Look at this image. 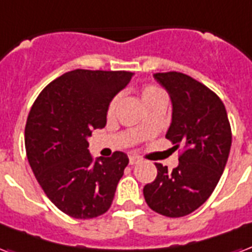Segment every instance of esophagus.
Masks as SVG:
<instances>
[{
  "mask_svg": "<svg viewBox=\"0 0 252 252\" xmlns=\"http://www.w3.org/2000/svg\"><path fill=\"white\" fill-rule=\"evenodd\" d=\"M140 157H136V156H130L129 157V164L130 165H134V164H139L140 162Z\"/></svg>",
  "mask_w": 252,
  "mask_h": 252,
  "instance_id": "esophagus-1",
  "label": "esophagus"
}]
</instances>
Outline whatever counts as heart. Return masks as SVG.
Wrapping results in <instances>:
<instances>
[{
	"mask_svg": "<svg viewBox=\"0 0 252 252\" xmlns=\"http://www.w3.org/2000/svg\"><path fill=\"white\" fill-rule=\"evenodd\" d=\"M141 96H143V100L145 104H148V103H151V101H153V100H157V99H160V97H166L165 92L162 91L161 88L156 87V86H152V84H149V86H145V87L143 88V91H141ZM118 103H119V95L113 96L112 99H111V101H109L108 109H107V113H108L109 116H111V115L115 112V109H116V105H118Z\"/></svg>",
	"mask_w": 252,
	"mask_h": 252,
	"instance_id": "obj_1",
	"label": "heart"
}]
</instances>
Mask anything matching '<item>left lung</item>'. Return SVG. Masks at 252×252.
I'll return each instance as SVG.
<instances>
[{
    "label": "left lung",
    "mask_w": 252,
    "mask_h": 252,
    "mask_svg": "<svg viewBox=\"0 0 252 252\" xmlns=\"http://www.w3.org/2000/svg\"><path fill=\"white\" fill-rule=\"evenodd\" d=\"M153 76L172 100L165 137L184 152L172 172L156 164L157 177L144 186V198L161 216L180 218L197 210L216 189L231 148V126L222 100L205 84L176 71Z\"/></svg>",
    "instance_id": "obj_1"
}]
</instances>
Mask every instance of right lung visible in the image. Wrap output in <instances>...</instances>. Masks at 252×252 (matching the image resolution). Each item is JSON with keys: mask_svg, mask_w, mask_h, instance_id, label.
Masks as SVG:
<instances>
[{"mask_svg": "<svg viewBox=\"0 0 252 252\" xmlns=\"http://www.w3.org/2000/svg\"><path fill=\"white\" fill-rule=\"evenodd\" d=\"M129 71L74 70L47 84L25 126V147L36 181L67 216L91 220L111 207L128 156L115 152L94 160L87 139L104 128L113 96L129 83Z\"/></svg>", "mask_w": 252, "mask_h": 252, "instance_id": "add662e5", "label": "right lung"}]
</instances>
